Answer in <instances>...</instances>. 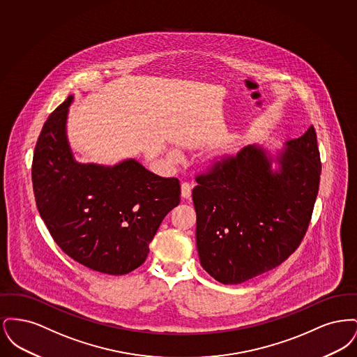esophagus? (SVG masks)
Wrapping results in <instances>:
<instances>
[{"label":"esophagus","instance_id":"1","mask_svg":"<svg viewBox=\"0 0 357 357\" xmlns=\"http://www.w3.org/2000/svg\"><path fill=\"white\" fill-rule=\"evenodd\" d=\"M181 188H182V197L183 198H190L191 197V185L190 183H187V182H183L182 183V186H181Z\"/></svg>","mask_w":357,"mask_h":357}]
</instances>
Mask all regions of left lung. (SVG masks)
Returning <instances> with one entry per match:
<instances>
[{"instance_id": "1", "label": "left lung", "mask_w": 357, "mask_h": 357, "mask_svg": "<svg viewBox=\"0 0 357 357\" xmlns=\"http://www.w3.org/2000/svg\"><path fill=\"white\" fill-rule=\"evenodd\" d=\"M287 146L278 171L262 149L248 146L195 176L201 265L225 285L277 268L305 237L321 174L314 127Z\"/></svg>"}]
</instances>
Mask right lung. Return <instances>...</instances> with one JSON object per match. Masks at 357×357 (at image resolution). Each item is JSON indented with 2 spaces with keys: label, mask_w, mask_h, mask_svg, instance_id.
Instances as JSON below:
<instances>
[{
  "label": "right lung",
  "mask_w": 357,
  "mask_h": 357,
  "mask_svg": "<svg viewBox=\"0 0 357 357\" xmlns=\"http://www.w3.org/2000/svg\"><path fill=\"white\" fill-rule=\"evenodd\" d=\"M72 99L48 116L34 147L37 210L70 258L96 272L127 274L146 261L163 218L181 202L179 179L134 159L114 167L75 162L66 136Z\"/></svg>",
  "instance_id": "right-lung-1"
}]
</instances>
